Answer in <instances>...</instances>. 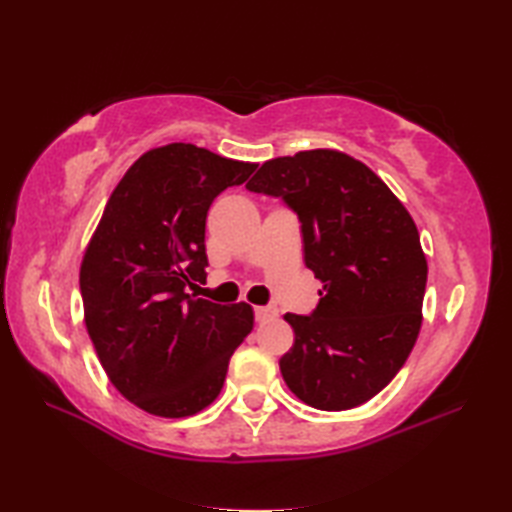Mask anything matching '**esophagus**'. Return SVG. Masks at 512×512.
<instances>
[{"mask_svg": "<svg viewBox=\"0 0 512 512\" xmlns=\"http://www.w3.org/2000/svg\"><path fill=\"white\" fill-rule=\"evenodd\" d=\"M277 314H279V310H277L275 306H259V308H255V319H257L259 323L275 319Z\"/></svg>", "mask_w": 512, "mask_h": 512, "instance_id": "obj_1", "label": "esophagus"}]
</instances>
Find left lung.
I'll list each match as a JSON object with an SVG mask.
<instances>
[{
  "mask_svg": "<svg viewBox=\"0 0 512 512\" xmlns=\"http://www.w3.org/2000/svg\"><path fill=\"white\" fill-rule=\"evenodd\" d=\"M246 189L297 213L303 259L323 284L312 314L284 317L295 345L281 376L314 409L363 405L418 339L427 259L416 224L372 169L332 149L268 160Z\"/></svg>",
  "mask_w": 512,
  "mask_h": 512,
  "instance_id": "obj_1",
  "label": "left lung"
}]
</instances>
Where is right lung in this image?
<instances>
[{
    "instance_id": "right-lung-1",
    "label": "right lung",
    "mask_w": 512,
    "mask_h": 512,
    "mask_svg": "<svg viewBox=\"0 0 512 512\" xmlns=\"http://www.w3.org/2000/svg\"><path fill=\"white\" fill-rule=\"evenodd\" d=\"M255 169L187 143L151 149L118 182L85 250L79 284L96 356L112 385L154 416L209 407L253 330L248 303L220 306L189 288L206 279L209 206Z\"/></svg>"
}]
</instances>
